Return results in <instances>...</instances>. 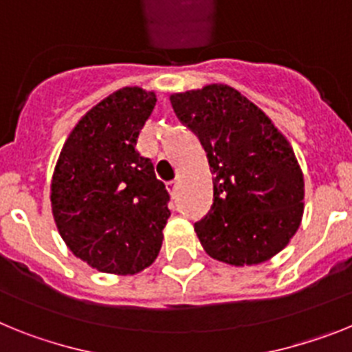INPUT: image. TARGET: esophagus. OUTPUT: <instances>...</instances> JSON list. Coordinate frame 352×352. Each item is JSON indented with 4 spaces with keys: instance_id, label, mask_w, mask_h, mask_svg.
I'll return each mask as SVG.
<instances>
[{
    "instance_id": "esophagus-1",
    "label": "esophagus",
    "mask_w": 352,
    "mask_h": 352,
    "mask_svg": "<svg viewBox=\"0 0 352 352\" xmlns=\"http://www.w3.org/2000/svg\"><path fill=\"white\" fill-rule=\"evenodd\" d=\"M166 189L172 195H175V191L179 189V180H170V182H166Z\"/></svg>"
}]
</instances>
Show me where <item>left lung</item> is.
<instances>
[{
  "label": "left lung",
  "mask_w": 352,
  "mask_h": 352,
  "mask_svg": "<svg viewBox=\"0 0 352 352\" xmlns=\"http://www.w3.org/2000/svg\"><path fill=\"white\" fill-rule=\"evenodd\" d=\"M173 111L206 148L214 184L195 223L214 261L243 267L282 252L301 225L305 180L287 138L258 106L228 85L172 94Z\"/></svg>",
  "instance_id": "left-lung-1"
}]
</instances>
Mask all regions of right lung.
<instances>
[{"mask_svg":"<svg viewBox=\"0 0 352 352\" xmlns=\"http://www.w3.org/2000/svg\"><path fill=\"white\" fill-rule=\"evenodd\" d=\"M155 94L125 87L70 131L51 180L58 232L97 271L136 274L152 264L170 218L166 188L136 148Z\"/></svg>","mask_w":352,"mask_h":352,"instance_id":"right-lung-1","label":"right lung"}]
</instances>
